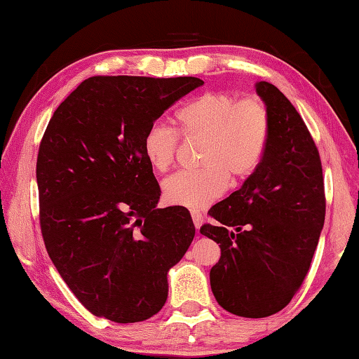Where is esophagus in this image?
<instances>
[{"label": "esophagus", "instance_id": "34e87169", "mask_svg": "<svg viewBox=\"0 0 359 359\" xmlns=\"http://www.w3.org/2000/svg\"><path fill=\"white\" fill-rule=\"evenodd\" d=\"M191 218H193V223H194V228L199 229L203 224V214L199 210H191Z\"/></svg>", "mask_w": 359, "mask_h": 359}]
</instances>
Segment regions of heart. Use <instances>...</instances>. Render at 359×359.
I'll list each match as a JSON object with an SVG mask.
<instances>
[{
    "label": "heart",
    "mask_w": 359,
    "mask_h": 359,
    "mask_svg": "<svg viewBox=\"0 0 359 359\" xmlns=\"http://www.w3.org/2000/svg\"><path fill=\"white\" fill-rule=\"evenodd\" d=\"M179 131L165 121L151 123L142 149L158 172L172 166L179 149V133L187 141H203L198 171H179L163 182L169 204L198 209L210 204L234 182L248 177L266 150L271 112L259 96L238 100L224 92H208L177 114Z\"/></svg>",
    "instance_id": "obj_1"
}]
</instances>
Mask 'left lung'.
Wrapping results in <instances>:
<instances>
[{"mask_svg":"<svg viewBox=\"0 0 359 359\" xmlns=\"http://www.w3.org/2000/svg\"><path fill=\"white\" fill-rule=\"evenodd\" d=\"M257 93L271 112L259 165L238 191L212 205L214 223L201 234L220 244L210 269L217 302L234 315L263 318L280 312L301 288L325 223L323 169L299 112L276 85Z\"/></svg>","mask_w":359,"mask_h":359,"instance_id":"left-lung-1","label":"left lung"}]
</instances>
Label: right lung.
<instances>
[{"instance_id": "add662e5", "label": "right lung", "mask_w": 359, "mask_h": 359, "mask_svg": "<svg viewBox=\"0 0 359 359\" xmlns=\"http://www.w3.org/2000/svg\"><path fill=\"white\" fill-rule=\"evenodd\" d=\"M198 77L95 76L53 112L39 145V223L48 257L82 306L144 321L168 297V271L194 238L190 212L156 209L144 135Z\"/></svg>"}]
</instances>
